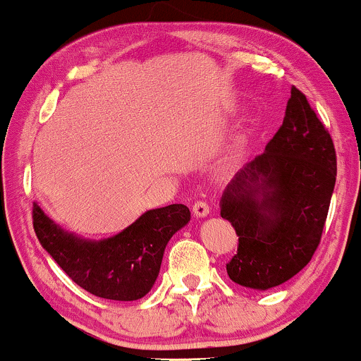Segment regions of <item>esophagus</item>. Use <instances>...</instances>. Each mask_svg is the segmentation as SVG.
Masks as SVG:
<instances>
[{"label": "esophagus", "instance_id": "obj_1", "mask_svg": "<svg viewBox=\"0 0 361 361\" xmlns=\"http://www.w3.org/2000/svg\"><path fill=\"white\" fill-rule=\"evenodd\" d=\"M210 212L209 205L205 204V202H197V204L193 205V215L195 217H207Z\"/></svg>", "mask_w": 361, "mask_h": 361}]
</instances>
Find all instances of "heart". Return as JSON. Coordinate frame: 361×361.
<instances>
[{
    "label": "heart",
    "mask_w": 361,
    "mask_h": 361,
    "mask_svg": "<svg viewBox=\"0 0 361 361\" xmlns=\"http://www.w3.org/2000/svg\"><path fill=\"white\" fill-rule=\"evenodd\" d=\"M244 147H246V140L239 139L235 142V146L233 149V156H231V161H239V157L244 154Z\"/></svg>",
    "instance_id": "1"
}]
</instances>
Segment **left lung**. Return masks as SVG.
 <instances>
[{
  "instance_id": "obj_1",
  "label": "left lung",
  "mask_w": 361,
  "mask_h": 361,
  "mask_svg": "<svg viewBox=\"0 0 361 361\" xmlns=\"http://www.w3.org/2000/svg\"><path fill=\"white\" fill-rule=\"evenodd\" d=\"M334 183L333 139L305 94L292 88L279 132L222 193L221 215L239 235L229 279L270 290L295 276L317 250Z\"/></svg>"
}]
</instances>
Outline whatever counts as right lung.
Segmentation results:
<instances>
[{
    "mask_svg": "<svg viewBox=\"0 0 361 361\" xmlns=\"http://www.w3.org/2000/svg\"><path fill=\"white\" fill-rule=\"evenodd\" d=\"M190 222V210L173 204L144 212L111 238L91 241L68 233L34 202V229L40 244L74 283L110 300H137L152 288L173 234Z\"/></svg>",
    "mask_w": 361,
    "mask_h": 361,
    "instance_id": "right-lung-1",
    "label": "right lung"
}]
</instances>
